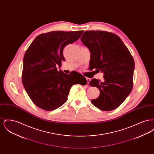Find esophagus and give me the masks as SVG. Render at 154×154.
I'll use <instances>...</instances> for the list:
<instances>
[{"label":"esophagus","instance_id":"obj_1","mask_svg":"<svg viewBox=\"0 0 154 154\" xmlns=\"http://www.w3.org/2000/svg\"><path fill=\"white\" fill-rule=\"evenodd\" d=\"M86 80H87V86H89V81H90V79H89V78H88V77H87L86 78Z\"/></svg>","mask_w":154,"mask_h":154}]
</instances>
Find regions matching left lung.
<instances>
[{
    "label": "left lung",
    "instance_id": "obj_1",
    "mask_svg": "<svg viewBox=\"0 0 154 154\" xmlns=\"http://www.w3.org/2000/svg\"><path fill=\"white\" fill-rule=\"evenodd\" d=\"M81 41L91 52L89 66L104 73L102 81L93 79L89 82L100 91L91 102L103 111L117 109L133 88L134 62L131 52L119 37L106 31H86Z\"/></svg>",
    "mask_w": 154,
    "mask_h": 154
}]
</instances>
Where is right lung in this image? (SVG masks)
Masks as SVG:
<instances>
[{"label":"right lung","instance_id":"1","mask_svg":"<svg viewBox=\"0 0 154 154\" xmlns=\"http://www.w3.org/2000/svg\"><path fill=\"white\" fill-rule=\"evenodd\" d=\"M84 30L52 31L39 35L23 57L22 84L33 103L39 108L52 111L66 102L71 87L76 84H87L85 77L57 70L65 60L63 48L77 41Z\"/></svg>","mask_w":154,"mask_h":154}]
</instances>
